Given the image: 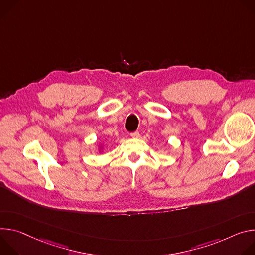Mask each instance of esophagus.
Instances as JSON below:
<instances>
[{
  "mask_svg": "<svg viewBox=\"0 0 255 255\" xmlns=\"http://www.w3.org/2000/svg\"><path fill=\"white\" fill-rule=\"evenodd\" d=\"M130 136L133 137V138H137V137H139V132H138V131L131 132V133H130Z\"/></svg>",
  "mask_w": 255,
  "mask_h": 255,
  "instance_id": "obj_1",
  "label": "esophagus"
}]
</instances>
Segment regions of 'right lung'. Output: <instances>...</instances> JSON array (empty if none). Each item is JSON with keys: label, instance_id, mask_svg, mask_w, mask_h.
<instances>
[{"label": "right lung", "instance_id": "right-lung-1", "mask_svg": "<svg viewBox=\"0 0 255 255\" xmlns=\"http://www.w3.org/2000/svg\"><path fill=\"white\" fill-rule=\"evenodd\" d=\"M103 150H104V144H100L98 146V153H102Z\"/></svg>", "mask_w": 255, "mask_h": 255}]
</instances>
